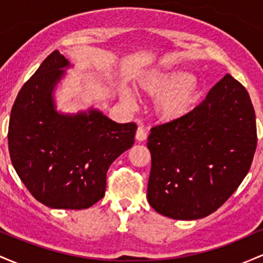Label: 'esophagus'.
Instances as JSON below:
<instances>
[{
	"label": "esophagus",
	"mask_w": 263,
	"mask_h": 263,
	"mask_svg": "<svg viewBox=\"0 0 263 263\" xmlns=\"http://www.w3.org/2000/svg\"><path fill=\"white\" fill-rule=\"evenodd\" d=\"M147 138V132L146 129H144L142 126H140V127L137 128V132H136V140L137 141H144Z\"/></svg>",
	"instance_id": "1"
}]
</instances>
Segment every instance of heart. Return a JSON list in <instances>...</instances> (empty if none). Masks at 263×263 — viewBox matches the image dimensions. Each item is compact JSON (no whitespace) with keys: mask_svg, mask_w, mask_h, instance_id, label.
<instances>
[{"mask_svg":"<svg viewBox=\"0 0 263 263\" xmlns=\"http://www.w3.org/2000/svg\"><path fill=\"white\" fill-rule=\"evenodd\" d=\"M138 89L148 96H157L155 112L164 122L185 117L195 107L201 92L198 78L180 68L151 71L138 81ZM121 99L128 104L134 101L128 90H122Z\"/></svg>","mask_w":263,"mask_h":263,"instance_id":"1","label":"heart"}]
</instances>
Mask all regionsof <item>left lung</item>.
Masks as SVG:
<instances>
[{"label": "left lung", "mask_w": 263, "mask_h": 263, "mask_svg": "<svg viewBox=\"0 0 263 263\" xmlns=\"http://www.w3.org/2000/svg\"><path fill=\"white\" fill-rule=\"evenodd\" d=\"M256 146V116L249 92L225 75L185 117L151 129L149 205L176 220L210 215L249 173Z\"/></svg>", "instance_id": "left-lung-1"}]
</instances>
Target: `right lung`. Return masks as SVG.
Segmentation results:
<instances>
[{"label":"right lung","instance_id":"right-lung-1","mask_svg":"<svg viewBox=\"0 0 263 263\" xmlns=\"http://www.w3.org/2000/svg\"><path fill=\"white\" fill-rule=\"evenodd\" d=\"M70 63L54 50L18 92L8 126L12 164L29 193L52 209L80 210L105 195L106 173L131 148L137 126L98 108L57 110L54 90Z\"/></svg>","mask_w":263,"mask_h":263}]
</instances>
